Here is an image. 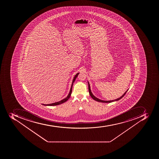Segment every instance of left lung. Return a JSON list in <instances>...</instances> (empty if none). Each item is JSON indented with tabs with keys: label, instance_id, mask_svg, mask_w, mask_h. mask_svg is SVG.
Wrapping results in <instances>:
<instances>
[{
	"label": "left lung",
	"instance_id": "1",
	"mask_svg": "<svg viewBox=\"0 0 159 159\" xmlns=\"http://www.w3.org/2000/svg\"><path fill=\"white\" fill-rule=\"evenodd\" d=\"M88 85H89V94H90V96H91V98H93V99L94 100H95V101H98V102H100L102 103H110L112 102H114L115 101H118V100H120L123 97V96L125 95L126 93H127V91H128V90H127L122 95L120 98H118L116 99H114V100H109V101H107V100H101L100 99L98 98H96L94 95L93 94V93H91V89H90V84H89V81H88Z\"/></svg>",
	"mask_w": 159,
	"mask_h": 159
}]
</instances>
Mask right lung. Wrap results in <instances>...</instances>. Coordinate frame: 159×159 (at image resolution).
<instances>
[{"label":"right lung","mask_w":159,"mask_h":159,"mask_svg":"<svg viewBox=\"0 0 159 159\" xmlns=\"http://www.w3.org/2000/svg\"><path fill=\"white\" fill-rule=\"evenodd\" d=\"M79 73H77V74L75 75V76H74V79H73V82H72V84H71L70 91V93H69L68 96H66L65 98L61 100V101H58V102H57L52 103L51 104H42V105H45V106H56V105L61 104L66 102V101H67L69 98H70V95H71V91H72V88H73V84H74V82L75 81V79H76V77H77V76H78V75H79Z\"/></svg>","instance_id":"right-lung-1"}]
</instances>
